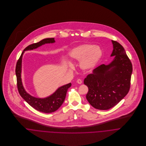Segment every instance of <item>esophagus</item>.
Returning a JSON list of instances; mask_svg holds the SVG:
<instances>
[{
	"label": "esophagus",
	"mask_w": 146,
	"mask_h": 146,
	"mask_svg": "<svg viewBox=\"0 0 146 146\" xmlns=\"http://www.w3.org/2000/svg\"><path fill=\"white\" fill-rule=\"evenodd\" d=\"M76 82H77L79 84H81L82 83V80H80V79H78L77 81H76Z\"/></svg>",
	"instance_id": "34e87169"
}]
</instances>
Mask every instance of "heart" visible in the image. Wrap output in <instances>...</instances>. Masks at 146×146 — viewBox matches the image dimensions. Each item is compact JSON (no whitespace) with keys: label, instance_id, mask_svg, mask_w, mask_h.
Here are the masks:
<instances>
[{"label":"heart","instance_id":"obj_1","mask_svg":"<svg viewBox=\"0 0 146 146\" xmlns=\"http://www.w3.org/2000/svg\"><path fill=\"white\" fill-rule=\"evenodd\" d=\"M102 56L101 48L96 45L85 44L73 48L69 53V57L72 61L80 62V68L84 71L93 68L100 61Z\"/></svg>","mask_w":146,"mask_h":146}]
</instances>
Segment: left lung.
I'll use <instances>...</instances> for the list:
<instances>
[{
    "mask_svg": "<svg viewBox=\"0 0 146 146\" xmlns=\"http://www.w3.org/2000/svg\"><path fill=\"white\" fill-rule=\"evenodd\" d=\"M112 42L113 61L96 68L84 81L89 89L86 96L88 101L101 110H108L117 104L128 93L130 86L131 62L123 46L116 41Z\"/></svg>",
    "mask_w": 146,
    "mask_h": 146,
    "instance_id": "left-lung-1",
    "label": "left lung"
}]
</instances>
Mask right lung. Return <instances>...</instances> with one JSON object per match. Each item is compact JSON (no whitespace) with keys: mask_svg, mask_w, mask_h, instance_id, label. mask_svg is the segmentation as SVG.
<instances>
[{"mask_svg":"<svg viewBox=\"0 0 146 146\" xmlns=\"http://www.w3.org/2000/svg\"><path fill=\"white\" fill-rule=\"evenodd\" d=\"M54 42V38H46L42 39L38 42L29 45L23 50L20 58L17 62L16 67L17 85L20 96L27 103H28L34 108L44 113H51L54 112L61 106L66 98L67 90L71 86V84H67L60 87L54 93L46 98H39L31 96L25 90L22 83V59L25 51L33 50L45 44L53 43Z\"/></svg>","mask_w":146,"mask_h":146,"instance_id":"obj_1","label":"right lung"}]
</instances>
